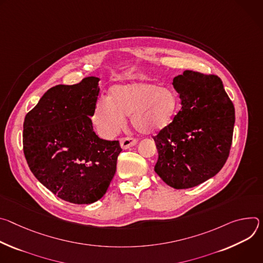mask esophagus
<instances>
[{
    "label": "esophagus",
    "mask_w": 263,
    "mask_h": 263,
    "mask_svg": "<svg viewBox=\"0 0 263 263\" xmlns=\"http://www.w3.org/2000/svg\"><path fill=\"white\" fill-rule=\"evenodd\" d=\"M137 144V140L132 137H125L120 140V145L123 149H127Z\"/></svg>",
    "instance_id": "obj_1"
}]
</instances>
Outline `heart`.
Masks as SVG:
<instances>
[{"mask_svg":"<svg viewBox=\"0 0 263 263\" xmlns=\"http://www.w3.org/2000/svg\"><path fill=\"white\" fill-rule=\"evenodd\" d=\"M177 92L154 82L138 81L115 85L109 98L100 97L94 107L93 121L104 137L119 133L130 116L133 126L142 134L166 128L179 110Z\"/></svg>","mask_w":263,"mask_h":263,"instance_id":"b5f03b06","label":"heart"}]
</instances>
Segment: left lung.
Here are the masks:
<instances>
[{
    "instance_id": "1",
    "label": "left lung",
    "mask_w": 263,
    "mask_h": 263,
    "mask_svg": "<svg viewBox=\"0 0 263 263\" xmlns=\"http://www.w3.org/2000/svg\"><path fill=\"white\" fill-rule=\"evenodd\" d=\"M182 109L154 137L158 176L174 189L195 187L213 178L230 153L235 109L216 75L186 70L173 78Z\"/></svg>"
}]
</instances>
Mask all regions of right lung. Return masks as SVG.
Returning a JSON list of instances; mask_svg holds the SVG:
<instances>
[{"label":"right lung","mask_w":263,"mask_h":263,"mask_svg":"<svg viewBox=\"0 0 263 263\" xmlns=\"http://www.w3.org/2000/svg\"><path fill=\"white\" fill-rule=\"evenodd\" d=\"M98 77L48 90L24 121L23 146L34 177L60 198L82 205L106 192L122 152L119 141L100 139L91 117Z\"/></svg>","instance_id":"add662e5"}]
</instances>
